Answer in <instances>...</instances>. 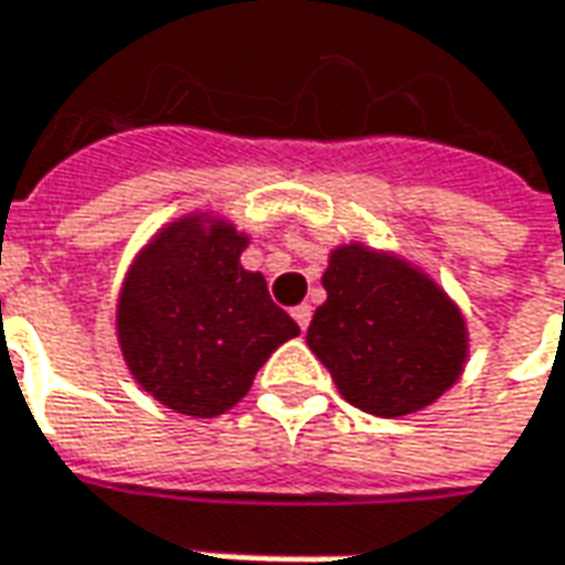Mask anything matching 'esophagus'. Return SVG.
<instances>
[{
    "label": "esophagus",
    "mask_w": 565,
    "mask_h": 565,
    "mask_svg": "<svg viewBox=\"0 0 565 565\" xmlns=\"http://www.w3.org/2000/svg\"><path fill=\"white\" fill-rule=\"evenodd\" d=\"M310 313H313L310 305H298V308H291V317H295V323H298L301 329L310 327Z\"/></svg>",
    "instance_id": "obj_1"
}]
</instances>
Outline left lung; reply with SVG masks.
<instances>
[{
  "mask_svg": "<svg viewBox=\"0 0 565 565\" xmlns=\"http://www.w3.org/2000/svg\"><path fill=\"white\" fill-rule=\"evenodd\" d=\"M323 289L308 344L358 411L388 419L416 414L460 380L467 320L414 264L361 242L339 245Z\"/></svg>",
  "mask_w": 565,
  "mask_h": 565,
  "instance_id": "left-lung-1",
  "label": "left lung"
}]
</instances>
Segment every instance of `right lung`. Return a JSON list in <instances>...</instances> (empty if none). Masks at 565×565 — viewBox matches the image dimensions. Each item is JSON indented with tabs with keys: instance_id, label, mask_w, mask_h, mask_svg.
I'll return each mask as SVG.
<instances>
[{
	"instance_id": "obj_1",
	"label": "right lung",
	"mask_w": 565,
	"mask_h": 565,
	"mask_svg": "<svg viewBox=\"0 0 565 565\" xmlns=\"http://www.w3.org/2000/svg\"><path fill=\"white\" fill-rule=\"evenodd\" d=\"M248 236L211 214L168 223L136 255L117 298V342L132 380L185 416L226 414L301 329L267 279L238 264Z\"/></svg>"
}]
</instances>
